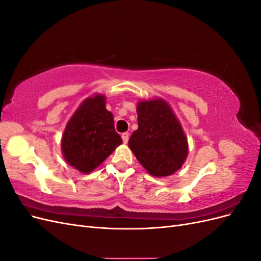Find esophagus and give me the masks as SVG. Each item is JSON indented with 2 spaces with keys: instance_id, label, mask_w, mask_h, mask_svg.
Instances as JSON below:
<instances>
[{
  "instance_id": "esophagus-1",
  "label": "esophagus",
  "mask_w": 261,
  "mask_h": 261,
  "mask_svg": "<svg viewBox=\"0 0 261 261\" xmlns=\"http://www.w3.org/2000/svg\"><path fill=\"white\" fill-rule=\"evenodd\" d=\"M128 138H129V134L128 133H123L122 134V139H123V143L124 144H127Z\"/></svg>"
}]
</instances>
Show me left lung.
Returning a JSON list of instances; mask_svg holds the SVG:
<instances>
[{"label": "left lung", "instance_id": "8db88e82", "mask_svg": "<svg viewBox=\"0 0 261 261\" xmlns=\"http://www.w3.org/2000/svg\"><path fill=\"white\" fill-rule=\"evenodd\" d=\"M138 128L128 147L150 175L170 176L179 170L188 154V141L180 122L162 98L139 100Z\"/></svg>", "mask_w": 261, "mask_h": 261}]
</instances>
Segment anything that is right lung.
<instances>
[{"label": "right lung", "mask_w": 261, "mask_h": 261, "mask_svg": "<svg viewBox=\"0 0 261 261\" xmlns=\"http://www.w3.org/2000/svg\"><path fill=\"white\" fill-rule=\"evenodd\" d=\"M106 103L107 97L101 93L86 98L69 118L62 135L63 158L84 174L97 169L123 143Z\"/></svg>", "instance_id": "1"}]
</instances>
